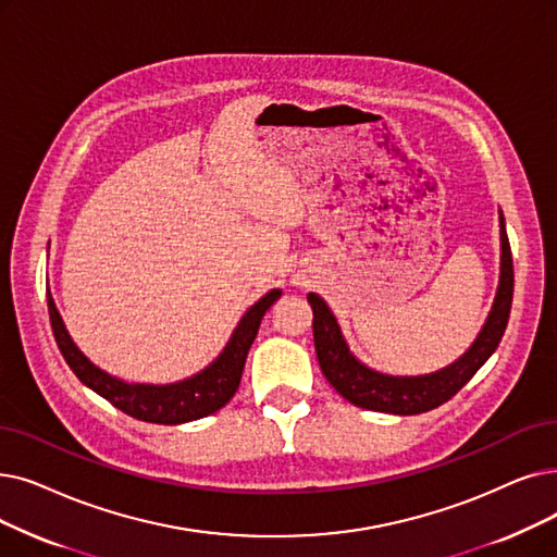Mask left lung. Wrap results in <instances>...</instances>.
I'll list each match as a JSON object with an SVG mask.
<instances>
[{"instance_id": "1", "label": "left lung", "mask_w": 557, "mask_h": 557, "mask_svg": "<svg viewBox=\"0 0 557 557\" xmlns=\"http://www.w3.org/2000/svg\"><path fill=\"white\" fill-rule=\"evenodd\" d=\"M500 225V273L498 288L492 302V309L480 327L478 336L469 350L457 357L453 364L425 373V375H389L367 367L359 361L346 344V336L338 325L336 317L327 302L319 294H307V300L313 309V346L323 375L334 389L348 403L373 409V412H386L398 417H412L428 412L450 400L462 386L478 373V369L494 355L500 344V336L507 327L515 292V271L510 240L505 232L503 211H498Z\"/></svg>"}]
</instances>
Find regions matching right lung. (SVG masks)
I'll list each match as a JSON object with an SVG mask.
<instances>
[{
  "label": "right lung",
  "instance_id": "add662e5",
  "mask_svg": "<svg viewBox=\"0 0 557 557\" xmlns=\"http://www.w3.org/2000/svg\"><path fill=\"white\" fill-rule=\"evenodd\" d=\"M282 296V288H271L269 294L261 296L236 323L230 342L215 357L209 367L193 373L190 377L152 384V382H127L117 375L107 373L104 369L95 367L92 361L72 342L70 332L54 305L52 294L47 292V307H50V321L54 330V338L67 367L72 369L88 389H92L113 407L123 409L125 414L161 425H180L209 417L225 407L238 389L240 373L246 367L248 350L259 332V323L263 313Z\"/></svg>",
  "mask_w": 557,
  "mask_h": 557
}]
</instances>
